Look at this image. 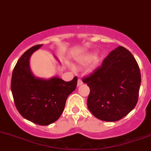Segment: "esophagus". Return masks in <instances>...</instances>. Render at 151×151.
<instances>
[{"label": "esophagus", "mask_w": 151, "mask_h": 151, "mask_svg": "<svg viewBox=\"0 0 151 151\" xmlns=\"http://www.w3.org/2000/svg\"><path fill=\"white\" fill-rule=\"evenodd\" d=\"M83 84V82H82V81H81V79H80L79 78L78 80V83H77V86H80L81 85H82Z\"/></svg>", "instance_id": "34e87169"}]
</instances>
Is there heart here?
<instances>
[{
    "label": "heart",
    "mask_w": 151,
    "mask_h": 151,
    "mask_svg": "<svg viewBox=\"0 0 151 151\" xmlns=\"http://www.w3.org/2000/svg\"><path fill=\"white\" fill-rule=\"evenodd\" d=\"M94 59V55L86 56V57H83V59H81V60H80V62H79V63H80V65H83V66H86V65H88L89 63H91Z\"/></svg>",
    "instance_id": "heart-1"
}]
</instances>
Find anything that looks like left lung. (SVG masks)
Wrapping results in <instances>:
<instances>
[{
    "mask_svg": "<svg viewBox=\"0 0 151 151\" xmlns=\"http://www.w3.org/2000/svg\"><path fill=\"white\" fill-rule=\"evenodd\" d=\"M83 82L90 88L87 106L91 113L102 121L117 122L137 103L140 70L132 53L119 46Z\"/></svg>",
    "mask_w": 151,
    "mask_h": 151,
    "instance_id": "left-lung-1",
    "label": "left lung"
}]
</instances>
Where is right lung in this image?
<instances>
[{
    "mask_svg": "<svg viewBox=\"0 0 151 151\" xmlns=\"http://www.w3.org/2000/svg\"><path fill=\"white\" fill-rule=\"evenodd\" d=\"M42 44L36 45L21 56L13 70L11 89L15 106L23 118L41 126L55 122L64 110L68 96L76 89L77 77L66 82L58 77H35L29 68L31 54Z\"/></svg>",
    "mask_w": 151,
    "mask_h": 151,
    "instance_id": "1",
    "label": "right lung"
}]
</instances>
